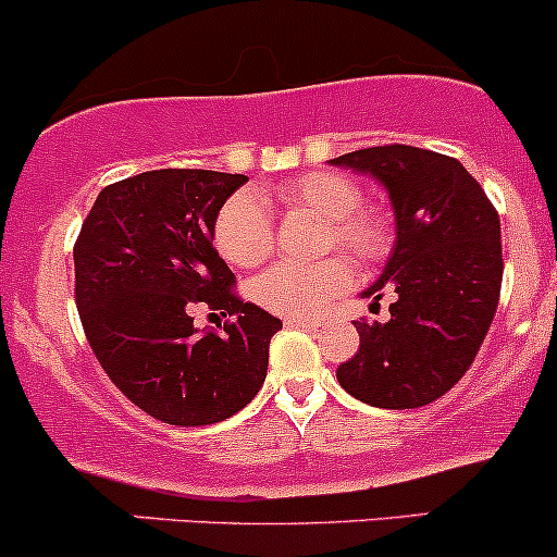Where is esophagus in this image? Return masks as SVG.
Segmentation results:
<instances>
[{"label":"esophagus","mask_w":557,"mask_h":557,"mask_svg":"<svg viewBox=\"0 0 557 557\" xmlns=\"http://www.w3.org/2000/svg\"><path fill=\"white\" fill-rule=\"evenodd\" d=\"M286 326H297V329H315V321H308V318H284Z\"/></svg>","instance_id":"34e87169"}]
</instances>
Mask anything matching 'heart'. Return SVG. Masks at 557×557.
<instances>
[{"mask_svg":"<svg viewBox=\"0 0 557 557\" xmlns=\"http://www.w3.org/2000/svg\"><path fill=\"white\" fill-rule=\"evenodd\" d=\"M262 202H276L281 210L308 212L323 221L321 249H342L349 258L379 260L389 247V226L376 208L360 205L355 181L334 171H310L289 178L271 191L234 195L218 212L215 245L223 258L239 268H258L273 249V226ZM352 281V265L342 255L310 265H273L252 284L260 308L278 315L305 318L321 312Z\"/></svg>","mask_w":557,"mask_h":557,"instance_id":"obj_1","label":"heart"}]
</instances>
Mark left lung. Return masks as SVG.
I'll list each match as a JSON object with an SVG mask.
<instances>
[{
    "label": "left lung",
    "instance_id": "obj_1",
    "mask_svg": "<svg viewBox=\"0 0 557 557\" xmlns=\"http://www.w3.org/2000/svg\"><path fill=\"white\" fill-rule=\"evenodd\" d=\"M376 178L395 212V245L381 276L360 292L389 321H355L360 349L336 368L342 389L373 408H421L453 389L476 358L503 284L499 215L455 158L389 144L329 160Z\"/></svg>",
    "mask_w": 557,
    "mask_h": 557
}]
</instances>
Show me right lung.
Masks as SVG:
<instances>
[{
	"label": "right lung",
	"instance_id": "1",
	"mask_svg": "<svg viewBox=\"0 0 557 557\" xmlns=\"http://www.w3.org/2000/svg\"><path fill=\"white\" fill-rule=\"evenodd\" d=\"M247 176L165 168L99 191L81 226L76 305L112 384L171 426H208L260 392L281 321L231 292L212 247L215 221ZM208 301L235 318L221 335L194 329Z\"/></svg>",
	"mask_w": 557,
	"mask_h": 557
}]
</instances>
